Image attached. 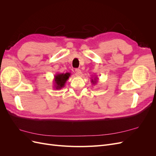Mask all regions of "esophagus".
<instances>
[{
	"instance_id": "1",
	"label": "esophagus",
	"mask_w": 156,
	"mask_h": 156,
	"mask_svg": "<svg viewBox=\"0 0 156 156\" xmlns=\"http://www.w3.org/2000/svg\"><path fill=\"white\" fill-rule=\"evenodd\" d=\"M81 69H75V74H76L77 75H81Z\"/></svg>"
}]
</instances>
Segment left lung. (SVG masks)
<instances>
[{"label": "left lung", "mask_w": 156, "mask_h": 156, "mask_svg": "<svg viewBox=\"0 0 156 156\" xmlns=\"http://www.w3.org/2000/svg\"><path fill=\"white\" fill-rule=\"evenodd\" d=\"M98 81V78L97 77H94V78H91V83L92 84H96Z\"/></svg>", "instance_id": "1"}]
</instances>
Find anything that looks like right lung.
<instances>
[{
  "mask_svg": "<svg viewBox=\"0 0 156 156\" xmlns=\"http://www.w3.org/2000/svg\"><path fill=\"white\" fill-rule=\"evenodd\" d=\"M70 73H56L54 76L53 79V84H54V88L55 90H60L64 87L65 84L68 81V79L70 77Z\"/></svg>",
  "mask_w": 156,
  "mask_h": 156,
  "instance_id": "add662e5",
  "label": "right lung"
}]
</instances>
